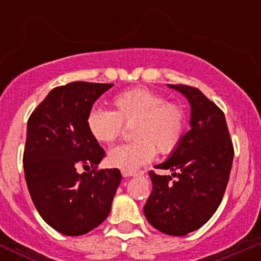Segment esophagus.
I'll list each match as a JSON object with an SVG mask.
<instances>
[{
    "label": "esophagus",
    "mask_w": 261,
    "mask_h": 261,
    "mask_svg": "<svg viewBox=\"0 0 261 261\" xmlns=\"http://www.w3.org/2000/svg\"><path fill=\"white\" fill-rule=\"evenodd\" d=\"M121 174H123L124 177H129V176H140V175H142L144 172L140 171V172H129V171H121Z\"/></svg>",
    "instance_id": "obj_1"
}]
</instances>
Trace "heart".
<instances>
[{"instance_id":"b5f03b06","label":"heart","mask_w":261,"mask_h":261,"mask_svg":"<svg viewBox=\"0 0 261 261\" xmlns=\"http://www.w3.org/2000/svg\"><path fill=\"white\" fill-rule=\"evenodd\" d=\"M114 111L94 108L87 114L86 125L94 140L114 142L130 128L135 141L112 147L107 162L121 171L137 172L158 151L167 155L176 150L187 130V110L183 105L149 89L123 91L112 99Z\"/></svg>"}]
</instances>
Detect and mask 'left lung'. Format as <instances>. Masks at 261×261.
Here are the masks:
<instances>
[{"label":"left lung","instance_id":"8db88e82","mask_svg":"<svg viewBox=\"0 0 261 261\" xmlns=\"http://www.w3.org/2000/svg\"><path fill=\"white\" fill-rule=\"evenodd\" d=\"M191 105V129L166 162L149 171L153 191L144 206L146 220L163 234L181 237L211 220L229 183L234 146L225 114L196 87L168 85Z\"/></svg>","mask_w":261,"mask_h":261}]
</instances>
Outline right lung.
<instances>
[{
  "mask_svg": "<svg viewBox=\"0 0 261 261\" xmlns=\"http://www.w3.org/2000/svg\"><path fill=\"white\" fill-rule=\"evenodd\" d=\"M112 86L70 82L55 87L27 123V188L41 218L64 235H84L100 225L121 181L119 168L98 170L106 153L86 125L94 102ZM78 165L92 170L78 174Z\"/></svg>",
  "mask_w": 261,
  "mask_h": 261,
  "instance_id": "1",
  "label": "right lung"
}]
</instances>
